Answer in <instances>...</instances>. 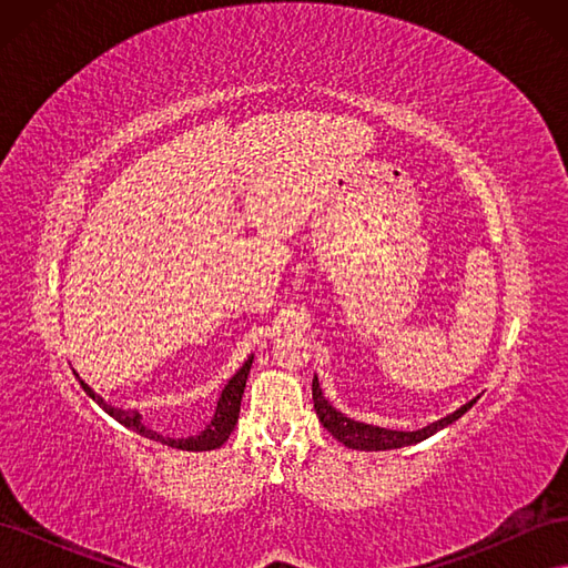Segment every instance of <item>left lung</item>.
I'll list each match as a JSON object with an SVG mask.
<instances>
[{"instance_id": "left-lung-1", "label": "left lung", "mask_w": 568, "mask_h": 568, "mask_svg": "<svg viewBox=\"0 0 568 568\" xmlns=\"http://www.w3.org/2000/svg\"><path fill=\"white\" fill-rule=\"evenodd\" d=\"M313 403H315V412H317L322 426L336 440H341L343 445H348V448H353V450H393V448H403V445H412V443H419L428 436H434L436 432H440V428H445L448 424H453L455 419H459L464 412H467L476 403V398L469 400L467 405H462L459 409H455L453 415L419 428V432H390V428L369 426V424L343 417L341 412H336L329 403L324 400L317 379H313Z\"/></svg>"}]
</instances>
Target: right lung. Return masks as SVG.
<instances>
[{
  "mask_svg": "<svg viewBox=\"0 0 568 568\" xmlns=\"http://www.w3.org/2000/svg\"><path fill=\"white\" fill-rule=\"evenodd\" d=\"M251 363H253V357H248L246 363H244V367L239 369V372L232 376V379L227 382L225 390H222L220 400H217L215 415L211 417L209 424L203 426V432H199V434H194V436H186V438H170V436H161V434H156V432H151V428H146V426L142 424L140 412H134V409H118V407H113V405L101 400L99 395H97L88 384H84V382H80V386L84 388V393H88L90 398H92L101 409L109 412V415H111L113 419H118L123 426L132 428V432H136V434H142V436H146V438H151V440H159V443H163V445H170V448H178V450H215V448H220V445L225 443V440L230 438V434L234 432L236 419H239V407H242V395H244L246 379H248V372H251Z\"/></svg>",
  "mask_w": 568,
  "mask_h": 568,
  "instance_id": "obj_1",
  "label": "right lung"
}]
</instances>
